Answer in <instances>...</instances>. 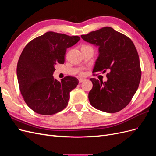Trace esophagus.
Returning <instances> with one entry per match:
<instances>
[{
    "label": "esophagus",
    "instance_id": "obj_1",
    "mask_svg": "<svg viewBox=\"0 0 156 156\" xmlns=\"http://www.w3.org/2000/svg\"><path fill=\"white\" fill-rule=\"evenodd\" d=\"M85 79H83V78H79V83H82V82H83V81H85Z\"/></svg>",
    "mask_w": 156,
    "mask_h": 156
}]
</instances>
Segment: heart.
<instances>
[{
	"label": "heart",
	"instance_id": "b5f03b06",
	"mask_svg": "<svg viewBox=\"0 0 156 156\" xmlns=\"http://www.w3.org/2000/svg\"><path fill=\"white\" fill-rule=\"evenodd\" d=\"M91 48V47L89 46V45H84L82 47V48ZM83 73H81V75H83Z\"/></svg>",
	"mask_w": 156,
	"mask_h": 156
}]
</instances>
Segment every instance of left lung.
I'll return each instance as SVG.
<instances>
[{
  "mask_svg": "<svg viewBox=\"0 0 156 156\" xmlns=\"http://www.w3.org/2000/svg\"><path fill=\"white\" fill-rule=\"evenodd\" d=\"M81 37L99 47L94 73H107V81L91 78L93 87L88 94L90 104L98 110L113 113L123 109L131 101L141 78L137 51L129 37L105 27Z\"/></svg>",
  "mask_w": 156,
  "mask_h": 156,
  "instance_id": "left-lung-1",
  "label": "left lung"
}]
</instances>
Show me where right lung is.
<instances>
[{"mask_svg":"<svg viewBox=\"0 0 156 156\" xmlns=\"http://www.w3.org/2000/svg\"><path fill=\"white\" fill-rule=\"evenodd\" d=\"M79 40L77 36L48 32L23 49L17 66L19 87L27 105L37 114L52 115L68 105L69 93L77 86L78 79L66 76L60 82L53 74L56 64L64 63L67 48Z\"/></svg>","mask_w":156,"mask_h":156,"instance_id":"obj_1","label":"right lung"}]
</instances>
